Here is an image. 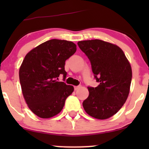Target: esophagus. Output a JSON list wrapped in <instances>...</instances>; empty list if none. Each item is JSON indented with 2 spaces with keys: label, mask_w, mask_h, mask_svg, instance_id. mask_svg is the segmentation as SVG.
Returning <instances> with one entry per match:
<instances>
[{
  "label": "esophagus",
  "mask_w": 149,
  "mask_h": 149,
  "mask_svg": "<svg viewBox=\"0 0 149 149\" xmlns=\"http://www.w3.org/2000/svg\"><path fill=\"white\" fill-rule=\"evenodd\" d=\"M80 88V85H79V86H75V87H74V90H78V89H79Z\"/></svg>",
  "instance_id": "1"
}]
</instances>
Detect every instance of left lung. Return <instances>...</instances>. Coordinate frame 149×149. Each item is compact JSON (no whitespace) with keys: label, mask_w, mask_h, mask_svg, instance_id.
I'll return each mask as SVG.
<instances>
[{"label":"left lung","mask_w":149,"mask_h":149,"mask_svg":"<svg viewBox=\"0 0 149 149\" xmlns=\"http://www.w3.org/2000/svg\"><path fill=\"white\" fill-rule=\"evenodd\" d=\"M88 56L92 72L100 85L88 87L89 96L83 102L85 112L100 120L109 118L127 100L132 80L131 65L120 47L102 40L78 42Z\"/></svg>","instance_id":"obj_1"}]
</instances>
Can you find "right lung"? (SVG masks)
I'll return each instance as SVG.
<instances>
[{
	"label": "right lung",
	"mask_w": 149,
	"mask_h": 149,
	"mask_svg": "<svg viewBox=\"0 0 149 149\" xmlns=\"http://www.w3.org/2000/svg\"><path fill=\"white\" fill-rule=\"evenodd\" d=\"M76 51L71 41L52 39L34 47L25 56L19 71L22 91L29 109L41 118L57 115L66 98L72 94V85L59 82L65 61Z\"/></svg>",
	"instance_id": "add662e5"
}]
</instances>
